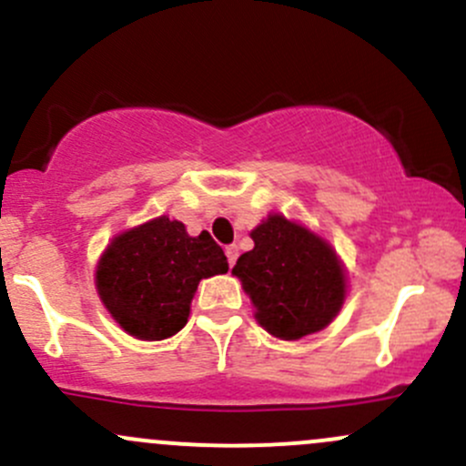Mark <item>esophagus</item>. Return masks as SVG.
I'll return each instance as SVG.
<instances>
[{"mask_svg":"<svg viewBox=\"0 0 466 466\" xmlns=\"http://www.w3.org/2000/svg\"><path fill=\"white\" fill-rule=\"evenodd\" d=\"M224 253H227V259H228V264H231V267H233V264H235V259H238V247H235V244H228V247L227 248H224Z\"/></svg>","mask_w":466,"mask_h":466,"instance_id":"esophagus-1","label":"esophagus"}]
</instances>
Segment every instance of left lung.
<instances>
[{"mask_svg": "<svg viewBox=\"0 0 466 466\" xmlns=\"http://www.w3.org/2000/svg\"><path fill=\"white\" fill-rule=\"evenodd\" d=\"M251 238L253 251L239 255L233 275L251 298L259 327L279 339L329 327L347 298V275L331 244L278 213Z\"/></svg>", "mask_w": 466, "mask_h": 466, "instance_id": "obj_1", "label": "left lung"}]
</instances>
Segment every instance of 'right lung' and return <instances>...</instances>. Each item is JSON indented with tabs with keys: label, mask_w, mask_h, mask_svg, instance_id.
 Instances as JSON below:
<instances>
[{
	"label": "right lung",
	"mask_w": 466,
	"mask_h": 466,
	"mask_svg": "<svg viewBox=\"0 0 466 466\" xmlns=\"http://www.w3.org/2000/svg\"><path fill=\"white\" fill-rule=\"evenodd\" d=\"M228 271L227 255L167 215L119 233L102 253L95 287L115 322L137 339H167L184 329L199 279Z\"/></svg>",
	"instance_id": "obj_1"
}]
</instances>
